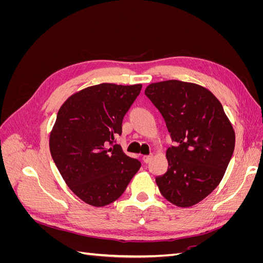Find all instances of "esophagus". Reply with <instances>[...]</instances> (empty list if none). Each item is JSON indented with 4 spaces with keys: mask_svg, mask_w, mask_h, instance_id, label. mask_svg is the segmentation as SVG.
I'll use <instances>...</instances> for the list:
<instances>
[{
    "mask_svg": "<svg viewBox=\"0 0 263 263\" xmlns=\"http://www.w3.org/2000/svg\"><path fill=\"white\" fill-rule=\"evenodd\" d=\"M151 159H153V155H148V156L142 157V160H144L145 163H149L151 161Z\"/></svg>",
    "mask_w": 263,
    "mask_h": 263,
    "instance_id": "34e87169",
    "label": "esophagus"
}]
</instances>
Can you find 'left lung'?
<instances>
[{"label":"left lung","instance_id":"1","mask_svg":"<svg viewBox=\"0 0 263 263\" xmlns=\"http://www.w3.org/2000/svg\"><path fill=\"white\" fill-rule=\"evenodd\" d=\"M161 113L174 145L166 150L168 170L156 178L172 204L190 208L217 187L233 157L235 133L220 102L205 87L169 80L145 91Z\"/></svg>","mask_w":263,"mask_h":263}]
</instances>
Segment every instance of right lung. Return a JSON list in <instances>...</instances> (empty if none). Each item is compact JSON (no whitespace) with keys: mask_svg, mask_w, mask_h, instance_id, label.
Segmentation results:
<instances>
[{"mask_svg":"<svg viewBox=\"0 0 263 263\" xmlns=\"http://www.w3.org/2000/svg\"><path fill=\"white\" fill-rule=\"evenodd\" d=\"M141 84L103 83L73 94L60 107L50 134L53 161L71 191L92 206L116 201L140 161L116 145Z\"/></svg>","mask_w":263,"mask_h":263,"instance_id":"obj_1","label":"right lung"}]
</instances>
